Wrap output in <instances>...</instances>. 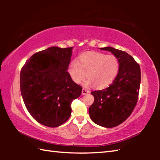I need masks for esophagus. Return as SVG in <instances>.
<instances>
[{"label":"esophagus","mask_w":160,"mask_h":160,"mask_svg":"<svg viewBox=\"0 0 160 160\" xmlns=\"http://www.w3.org/2000/svg\"><path fill=\"white\" fill-rule=\"evenodd\" d=\"M88 93H90V91L89 90H86V89H82V95H85V94H88Z\"/></svg>","instance_id":"1"}]
</instances>
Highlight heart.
Wrapping results in <instances>:
<instances>
[{"label": "heart", "instance_id": "heart-1", "mask_svg": "<svg viewBox=\"0 0 160 160\" xmlns=\"http://www.w3.org/2000/svg\"><path fill=\"white\" fill-rule=\"evenodd\" d=\"M118 70L119 61L114 55L88 52L81 54L79 62L74 61L70 64L68 72L75 82L80 83L86 76L85 85L104 89L115 79Z\"/></svg>", "mask_w": 160, "mask_h": 160}]
</instances>
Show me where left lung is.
<instances>
[{"mask_svg": "<svg viewBox=\"0 0 160 160\" xmlns=\"http://www.w3.org/2000/svg\"><path fill=\"white\" fill-rule=\"evenodd\" d=\"M100 49L109 51L117 57L119 70L107 88L92 92L94 101L89 108V113L97 125L113 128L125 121L136 106L141 80L140 68L125 51L109 47Z\"/></svg>", "mask_w": 160, "mask_h": 160, "instance_id": "1", "label": "left lung"}]
</instances>
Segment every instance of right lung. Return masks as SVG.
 <instances>
[{
  "instance_id": "right-lung-1",
  "label": "right lung",
  "mask_w": 160,
  "mask_h": 160,
  "mask_svg": "<svg viewBox=\"0 0 160 160\" xmlns=\"http://www.w3.org/2000/svg\"><path fill=\"white\" fill-rule=\"evenodd\" d=\"M72 47H53L32 55L20 71V91L27 109L37 122L55 128L68 120L71 104L82 88L68 72Z\"/></svg>"
}]
</instances>
